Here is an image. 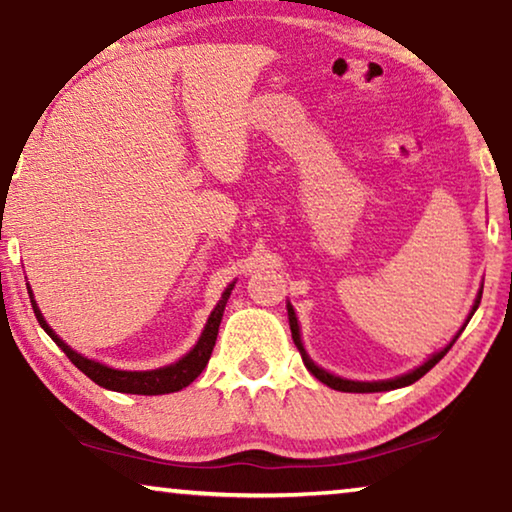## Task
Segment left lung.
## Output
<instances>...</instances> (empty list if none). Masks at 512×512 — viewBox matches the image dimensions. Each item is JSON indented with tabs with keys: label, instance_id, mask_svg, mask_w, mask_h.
Wrapping results in <instances>:
<instances>
[{
	"label": "left lung",
	"instance_id": "8db88e82",
	"mask_svg": "<svg viewBox=\"0 0 512 512\" xmlns=\"http://www.w3.org/2000/svg\"><path fill=\"white\" fill-rule=\"evenodd\" d=\"M480 296H483V289H480V292H478V299H476V303H474V310H471V315H474L476 308L480 305ZM287 315H289V326H292V338H294V345H296V349H299V352H301V358H303L305 368L310 370V375H315L319 381H322V384L335 388V391H345V393H377V391H393V388H402V386L414 384V381L421 379V377L425 375V372H430V370L434 368V365H437V363L441 361V358H444V356L448 354V349H451V347L455 345V340L460 338V333L464 331V326H467V324H469V319H471V315H469L467 324H464V326H462V331L455 335L451 345H448L446 349H441L439 354H434V356L430 358V361H425V363L421 365V368H416L414 372H409V375H402V377H395V379H388V381H372V384H368V381H349V379L333 377V375H329V372H326V370L317 368V365L312 363L310 358H308V354H305V349H303V345H301L299 324H296V315H294L292 305H287Z\"/></svg>",
	"mask_w": 512,
	"mask_h": 512
}]
</instances>
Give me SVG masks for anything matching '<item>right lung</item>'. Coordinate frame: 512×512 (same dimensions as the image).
<instances>
[{"instance_id": "obj_1", "label": "right lung", "mask_w": 512, "mask_h": 512, "mask_svg": "<svg viewBox=\"0 0 512 512\" xmlns=\"http://www.w3.org/2000/svg\"><path fill=\"white\" fill-rule=\"evenodd\" d=\"M232 287L230 285L225 289L223 299L216 305V310L211 312L207 326H204V333L200 342H197L195 349L190 354H186L181 358V361L167 365V368H158V370H149V372H126V370H112L108 365L103 363H96V361H89V358L80 356L78 352H73L71 347L66 345L64 340H59L55 331L50 329L48 324H45V319L41 315V310H38V305L32 296V308H34V315L38 319V324L43 326V331L50 335L52 340L57 342V347L64 352L68 358H71V363L75 368L85 372V375L96 381L98 386L103 388H110V391H119V393H135V395H163V393H174V391H181V388H186L188 384H193V381L200 377V372L207 368L209 358L213 347H216V338H218V326H220V319H223V310H225V303L230 299L232 294Z\"/></svg>"}]
</instances>
